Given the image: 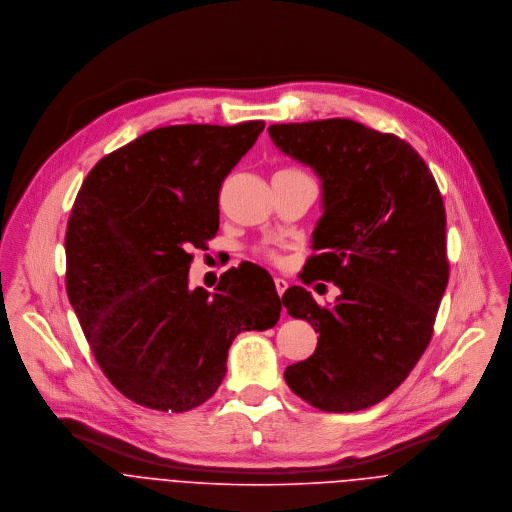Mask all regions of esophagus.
Returning <instances> with one entry per match:
<instances>
[{
	"label": "esophagus",
	"mask_w": 512,
	"mask_h": 512,
	"mask_svg": "<svg viewBox=\"0 0 512 512\" xmlns=\"http://www.w3.org/2000/svg\"><path fill=\"white\" fill-rule=\"evenodd\" d=\"M274 284H276V292H278V295L282 297L284 292L288 290V282H286L284 278H276V280H274Z\"/></svg>",
	"instance_id": "1"
}]
</instances>
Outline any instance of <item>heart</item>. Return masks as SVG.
Instances as JSON below:
<instances>
[{
	"mask_svg": "<svg viewBox=\"0 0 512 512\" xmlns=\"http://www.w3.org/2000/svg\"><path fill=\"white\" fill-rule=\"evenodd\" d=\"M282 173H297V169H284Z\"/></svg>",
	"mask_w": 512,
	"mask_h": 512,
	"instance_id": "b5f03b06",
	"label": "heart"
}]
</instances>
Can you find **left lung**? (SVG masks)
<instances>
[{
    "mask_svg": "<svg viewBox=\"0 0 512 512\" xmlns=\"http://www.w3.org/2000/svg\"><path fill=\"white\" fill-rule=\"evenodd\" d=\"M272 142L321 179L323 215L301 282H333L321 307L301 286L292 317L319 333L315 353L286 368L293 392L323 412L365 410L392 394L430 345L447 288L445 209L418 151L347 118L274 124Z\"/></svg>",
    "mask_w": 512,
    "mask_h": 512,
    "instance_id": "8db88e82",
    "label": "left lung"
}]
</instances>
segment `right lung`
Returning a JSON list of instances; mask_svg holds the SVG:
<instances>
[{"instance_id": "right-lung-1", "label": "right lung", "mask_w": 512, "mask_h": 512, "mask_svg": "<svg viewBox=\"0 0 512 512\" xmlns=\"http://www.w3.org/2000/svg\"><path fill=\"white\" fill-rule=\"evenodd\" d=\"M262 130V120L151 130L102 157L76 195L69 301L106 378L140 406H201L234 337L280 319L274 280L252 262L224 272L215 293L189 288L191 250L219 230L220 185Z\"/></svg>"}]
</instances>
